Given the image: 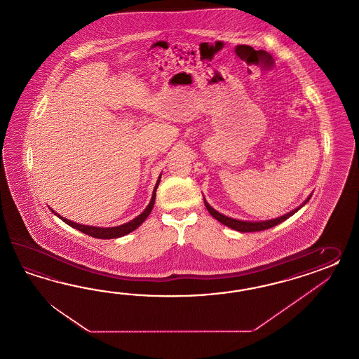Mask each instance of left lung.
Returning <instances> with one entry per match:
<instances>
[{
	"label": "left lung",
	"mask_w": 359,
	"mask_h": 359,
	"mask_svg": "<svg viewBox=\"0 0 359 359\" xmlns=\"http://www.w3.org/2000/svg\"><path fill=\"white\" fill-rule=\"evenodd\" d=\"M311 196L307 198V200H306V201H304V203H303V204L301 205V206H299V208L294 209V210L290 212V213L285 214V215L278 217V218H276V219H271V221H262V222H245V221L233 219V218L226 217V215H223V214L218 213L217 210H214L213 208L206 203V200H205V198L204 203L205 206H206V209H208V212L212 214L217 221H219V222L223 223L224 226H227V227H230V229H233V230H236V231H241V233H255V231H262V230L271 229V227L277 226L278 223L283 222L285 219H287V218L291 217L292 214L297 213L303 205L307 204Z\"/></svg>",
	"instance_id": "obj_1"
}]
</instances>
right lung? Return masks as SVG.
<instances>
[{"label": "right lung", "mask_w": 359, "mask_h": 359, "mask_svg": "<svg viewBox=\"0 0 359 359\" xmlns=\"http://www.w3.org/2000/svg\"><path fill=\"white\" fill-rule=\"evenodd\" d=\"M159 182H161V176H159V179H158V182H156V184H155L154 192H153L151 201H150V204L147 205V208H146L145 210H144L142 213L140 214L138 217H136L133 221L124 223V224H121V226H116V227H106V229H104V227H93V226H85V224H79V223L72 222V221H69V219L64 218V217H60V215H58L57 213H55L53 210H52V212L56 214L57 217H60V218H61L64 222L67 223V224L72 226V227H74V229H77V230H79L81 233L90 235V236H93V238H97V239H115V238H120V236H124V235H126V233L135 231L137 227H138L140 224H142V222H144L146 218L149 217V214L151 213V210H153V206H154L155 196H156V188H158Z\"/></svg>", "instance_id": "right-lung-1"}]
</instances>
